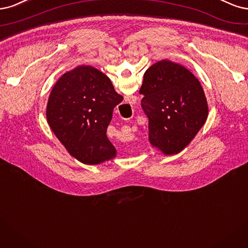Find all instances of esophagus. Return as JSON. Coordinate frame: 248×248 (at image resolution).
<instances>
[{"mask_svg": "<svg viewBox=\"0 0 248 248\" xmlns=\"http://www.w3.org/2000/svg\"><path fill=\"white\" fill-rule=\"evenodd\" d=\"M136 100H137V98H136L135 95H130V97H125V102L129 103L130 105H134V104L136 103Z\"/></svg>", "mask_w": 248, "mask_h": 248, "instance_id": "34e87169", "label": "esophagus"}]
</instances>
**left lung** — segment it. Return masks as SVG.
Wrapping results in <instances>:
<instances>
[{
	"label": "left lung",
	"mask_w": 248,
	"mask_h": 248,
	"mask_svg": "<svg viewBox=\"0 0 248 248\" xmlns=\"http://www.w3.org/2000/svg\"><path fill=\"white\" fill-rule=\"evenodd\" d=\"M139 93L148 117L149 141L167 155L187 146L208 115L201 83L171 61H159L147 69Z\"/></svg>",
	"instance_id": "left-lung-1"
}]
</instances>
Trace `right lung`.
<instances>
[{
    "label": "right lung",
    "mask_w": 248,
    "mask_h": 248,
    "mask_svg": "<svg viewBox=\"0 0 248 248\" xmlns=\"http://www.w3.org/2000/svg\"><path fill=\"white\" fill-rule=\"evenodd\" d=\"M123 100L105 74L79 66L54 84L47 103V122L71 155L97 165L116 155L106 132L114 107Z\"/></svg>",
    "instance_id": "add662e5"
}]
</instances>
